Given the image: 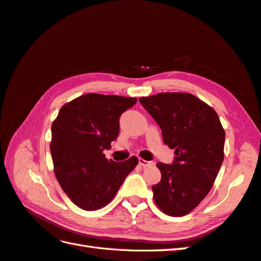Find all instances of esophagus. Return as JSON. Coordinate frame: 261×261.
<instances>
[{
  "label": "esophagus",
  "instance_id": "obj_1",
  "mask_svg": "<svg viewBox=\"0 0 261 261\" xmlns=\"http://www.w3.org/2000/svg\"><path fill=\"white\" fill-rule=\"evenodd\" d=\"M138 163H139V165H141V166H143L144 168H146V167H150V166H152V165H154V163H152V162L145 161V160H143V158H139V160H138Z\"/></svg>",
  "mask_w": 261,
  "mask_h": 261
}]
</instances>
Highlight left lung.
<instances>
[{"instance_id":"1","label":"left lung","mask_w":261,"mask_h":261,"mask_svg":"<svg viewBox=\"0 0 261 261\" xmlns=\"http://www.w3.org/2000/svg\"><path fill=\"white\" fill-rule=\"evenodd\" d=\"M139 101L176 155L173 164L157 163L162 179L151 187L154 200L168 216H185L211 192L224 161L225 130L213 107L193 94L160 93Z\"/></svg>"}]
</instances>
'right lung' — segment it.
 Returning a JSON list of instances; mask_svg holds the SVG:
<instances>
[{"mask_svg": "<svg viewBox=\"0 0 261 261\" xmlns=\"http://www.w3.org/2000/svg\"><path fill=\"white\" fill-rule=\"evenodd\" d=\"M135 97L85 94L62 106L52 124L50 154L62 189L76 206L97 211L112 201L138 158L107 160L119 133V117L136 104Z\"/></svg>", "mask_w": 261, "mask_h": 261, "instance_id": "right-lung-1", "label": "right lung"}]
</instances>
